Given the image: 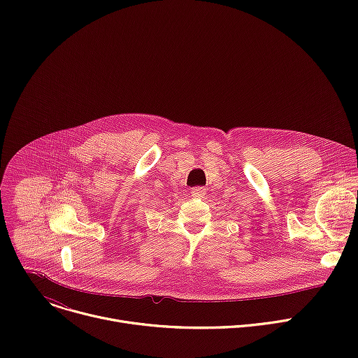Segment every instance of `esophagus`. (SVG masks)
Masks as SVG:
<instances>
[{"label": "esophagus", "mask_w": 358, "mask_h": 358, "mask_svg": "<svg viewBox=\"0 0 358 358\" xmlns=\"http://www.w3.org/2000/svg\"><path fill=\"white\" fill-rule=\"evenodd\" d=\"M206 192H207L206 187H194V188H191V195L192 196H202Z\"/></svg>", "instance_id": "obj_1"}]
</instances>
